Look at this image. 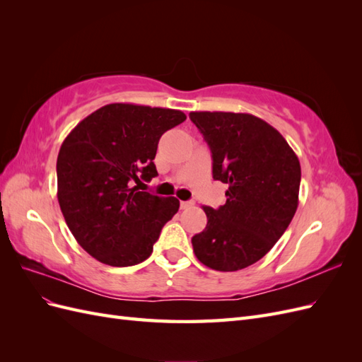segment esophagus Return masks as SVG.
I'll return each instance as SVG.
<instances>
[{"label": "esophagus", "mask_w": 362, "mask_h": 362, "mask_svg": "<svg viewBox=\"0 0 362 362\" xmlns=\"http://www.w3.org/2000/svg\"><path fill=\"white\" fill-rule=\"evenodd\" d=\"M181 210H187V208H192L194 205L193 201H181Z\"/></svg>", "instance_id": "1"}]
</instances>
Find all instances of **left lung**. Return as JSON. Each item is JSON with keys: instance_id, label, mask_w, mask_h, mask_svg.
I'll return each instance as SVG.
<instances>
[{"instance_id": "1", "label": "left lung", "mask_w": 362, "mask_h": 362, "mask_svg": "<svg viewBox=\"0 0 362 362\" xmlns=\"http://www.w3.org/2000/svg\"><path fill=\"white\" fill-rule=\"evenodd\" d=\"M211 149L213 178L226 202L204 205L206 226L192 238L204 266L235 272L254 264L286 233L299 205L300 163L278 129L247 113L192 112Z\"/></svg>"}]
</instances>
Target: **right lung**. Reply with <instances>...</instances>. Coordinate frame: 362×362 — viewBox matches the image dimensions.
Wrapping results in <instances>:
<instances>
[{
	"mask_svg": "<svg viewBox=\"0 0 362 362\" xmlns=\"http://www.w3.org/2000/svg\"><path fill=\"white\" fill-rule=\"evenodd\" d=\"M185 117L172 108L115 103L84 117L63 140L60 210L78 245L103 264L145 261L178 211L177 198L140 192L139 184L157 177L158 140Z\"/></svg>",
	"mask_w": 362,
	"mask_h": 362,
	"instance_id": "1",
	"label": "right lung"
}]
</instances>
